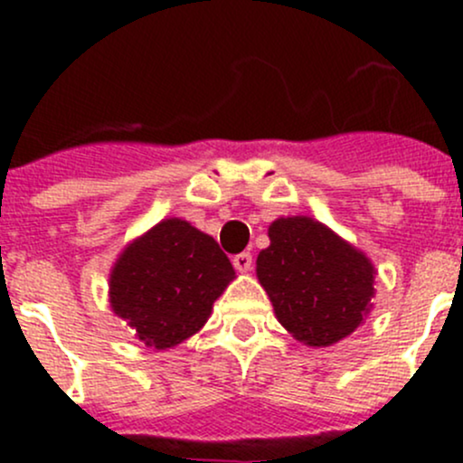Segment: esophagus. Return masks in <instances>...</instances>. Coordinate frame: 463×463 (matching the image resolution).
<instances>
[{
    "instance_id": "esophagus-1",
    "label": "esophagus",
    "mask_w": 463,
    "mask_h": 463,
    "mask_svg": "<svg viewBox=\"0 0 463 463\" xmlns=\"http://www.w3.org/2000/svg\"><path fill=\"white\" fill-rule=\"evenodd\" d=\"M232 266H235L240 273H249L250 266H253V255H250V253L235 255V258H232Z\"/></svg>"
}]
</instances>
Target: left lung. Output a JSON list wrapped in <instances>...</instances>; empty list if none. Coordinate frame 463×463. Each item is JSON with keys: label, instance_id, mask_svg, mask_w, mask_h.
Masks as SVG:
<instances>
[{"label": "left lung", "instance_id": "1", "mask_svg": "<svg viewBox=\"0 0 463 463\" xmlns=\"http://www.w3.org/2000/svg\"><path fill=\"white\" fill-rule=\"evenodd\" d=\"M258 255V279L284 329L309 347L347 338L372 309L374 264L311 217H279Z\"/></svg>", "mask_w": 463, "mask_h": 463}]
</instances>
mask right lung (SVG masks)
Segmentation results:
<instances>
[{"label":"right lung","instance_id":"1","mask_svg":"<svg viewBox=\"0 0 463 463\" xmlns=\"http://www.w3.org/2000/svg\"><path fill=\"white\" fill-rule=\"evenodd\" d=\"M235 279L217 241L184 219H163L128 244L109 275V305L147 347L184 343Z\"/></svg>","mask_w":463,"mask_h":463}]
</instances>
